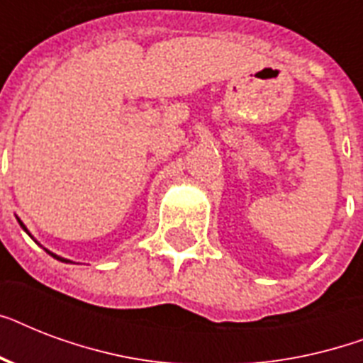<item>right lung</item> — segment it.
<instances>
[{
  "label": "right lung",
  "instance_id": "add662e5",
  "mask_svg": "<svg viewBox=\"0 0 363 363\" xmlns=\"http://www.w3.org/2000/svg\"><path fill=\"white\" fill-rule=\"evenodd\" d=\"M18 224H20V226H22V230H24V232L28 233V235H30V232H28V230H26V226H24V224H22V220H20V218H18ZM30 238H31V235H30ZM45 250H47V248H45ZM47 252L50 254V256H52V258L60 259V262H65V264H67V262H69V259H65V258H60V256H56V254H54V252H50V250H47Z\"/></svg>",
  "mask_w": 363,
  "mask_h": 363
}]
</instances>
